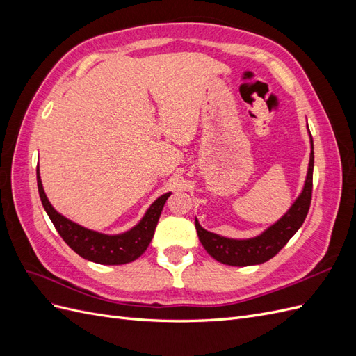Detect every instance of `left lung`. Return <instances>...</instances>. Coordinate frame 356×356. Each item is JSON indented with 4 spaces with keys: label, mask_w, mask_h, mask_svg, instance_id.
I'll return each mask as SVG.
<instances>
[{
    "label": "left lung",
    "mask_w": 356,
    "mask_h": 356,
    "mask_svg": "<svg viewBox=\"0 0 356 356\" xmlns=\"http://www.w3.org/2000/svg\"><path fill=\"white\" fill-rule=\"evenodd\" d=\"M309 129V127H307ZM310 139V157L305 186L289 209L272 225L254 238L234 239L203 229L199 220H195L199 241L207 252L215 260L227 266H255L266 263L275 257L286 242L293 238L305 222L310 207L312 179H314V139Z\"/></svg>",
    "instance_id": "obj_1"
}]
</instances>
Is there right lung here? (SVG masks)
Returning a JSON list of instances; mask_svg holds the SVG:
<instances>
[{"mask_svg": "<svg viewBox=\"0 0 356 356\" xmlns=\"http://www.w3.org/2000/svg\"><path fill=\"white\" fill-rule=\"evenodd\" d=\"M37 184L42 207H44L49 218L55 225L62 239L72 251L77 252L84 260H89L105 266L127 264L141 257L152 242L160 213L172 193H165L157 197L145 211L144 217L134 227L123 233H101L71 221L65 215L58 212L49 202L40 177V168H37Z\"/></svg>", "mask_w": 356, "mask_h": 356, "instance_id": "add662e5", "label": "right lung"}]
</instances>
